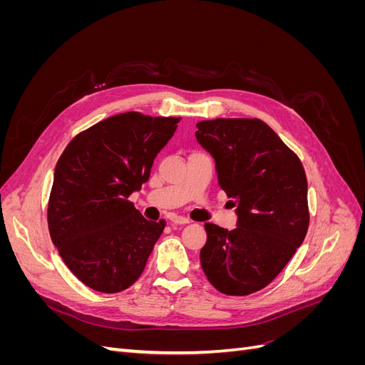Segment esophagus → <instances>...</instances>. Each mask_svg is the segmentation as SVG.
Listing matches in <instances>:
<instances>
[{
    "instance_id": "34e87169",
    "label": "esophagus",
    "mask_w": 365,
    "mask_h": 365,
    "mask_svg": "<svg viewBox=\"0 0 365 365\" xmlns=\"http://www.w3.org/2000/svg\"><path fill=\"white\" fill-rule=\"evenodd\" d=\"M170 222L175 224V225H187V224H189V219L181 217V216H172Z\"/></svg>"
}]
</instances>
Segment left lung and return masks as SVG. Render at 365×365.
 <instances>
[{
	"label": "left lung",
	"instance_id": "obj_1",
	"mask_svg": "<svg viewBox=\"0 0 365 365\" xmlns=\"http://www.w3.org/2000/svg\"><path fill=\"white\" fill-rule=\"evenodd\" d=\"M196 140L213 157L217 182L236 207L237 227L205 224L201 267L227 295L269 284L303 244L309 227L303 165L259 118H216L196 125Z\"/></svg>",
	"mask_w": 365,
	"mask_h": 365
}]
</instances>
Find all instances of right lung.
Listing matches in <instances>:
<instances>
[{"label": "right lung", "instance_id": "obj_1", "mask_svg": "<svg viewBox=\"0 0 365 365\" xmlns=\"http://www.w3.org/2000/svg\"><path fill=\"white\" fill-rule=\"evenodd\" d=\"M176 117L125 113L76 135L65 148L48 201V230L70 271L88 288L115 294L134 284L165 222L128 201L178 128Z\"/></svg>", "mask_w": 365, "mask_h": 365}]
</instances>
